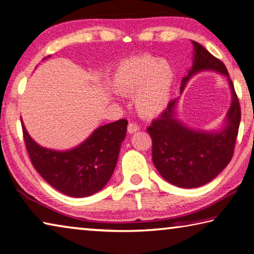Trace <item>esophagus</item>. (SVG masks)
Wrapping results in <instances>:
<instances>
[{"mask_svg": "<svg viewBox=\"0 0 254 254\" xmlns=\"http://www.w3.org/2000/svg\"><path fill=\"white\" fill-rule=\"evenodd\" d=\"M139 128L140 127H139V126H137V124L131 122V123H128V126H127V132L130 133V134H132V133L139 131Z\"/></svg>", "mask_w": 254, "mask_h": 254, "instance_id": "34e87169", "label": "esophagus"}]
</instances>
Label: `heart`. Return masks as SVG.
Here are the masks:
<instances>
[{"label":"heart","instance_id":"heart-1","mask_svg":"<svg viewBox=\"0 0 254 254\" xmlns=\"http://www.w3.org/2000/svg\"><path fill=\"white\" fill-rule=\"evenodd\" d=\"M176 74L167 59L143 54L123 60L113 76V87L134 96L135 109L145 118L160 115L169 104Z\"/></svg>","mask_w":254,"mask_h":254}]
</instances>
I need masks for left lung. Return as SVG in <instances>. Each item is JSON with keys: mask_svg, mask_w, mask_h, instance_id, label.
<instances>
[{"mask_svg": "<svg viewBox=\"0 0 254 254\" xmlns=\"http://www.w3.org/2000/svg\"><path fill=\"white\" fill-rule=\"evenodd\" d=\"M194 45L192 66L182 80L185 85L191 76L203 70H215L227 77L232 103L226 114L225 127L217 132L192 130L176 119L177 100L153 120L147 131L152 139V161L167 182L182 188H195L213 180L229 165L238 137L241 109L234 85L224 64L208 53L198 42Z\"/></svg>", "mask_w": 254, "mask_h": 254, "instance_id": "8db88e82", "label": "left lung"}]
</instances>
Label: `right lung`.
<instances>
[{"mask_svg":"<svg viewBox=\"0 0 254 254\" xmlns=\"http://www.w3.org/2000/svg\"><path fill=\"white\" fill-rule=\"evenodd\" d=\"M127 120L97 127L83 143L67 151L41 147L25 130L24 143L34 168L47 183L70 197H87L109 183L127 135Z\"/></svg>","mask_w":254,"mask_h":254,"instance_id":"add662e5","label":"right lung"}]
</instances>
